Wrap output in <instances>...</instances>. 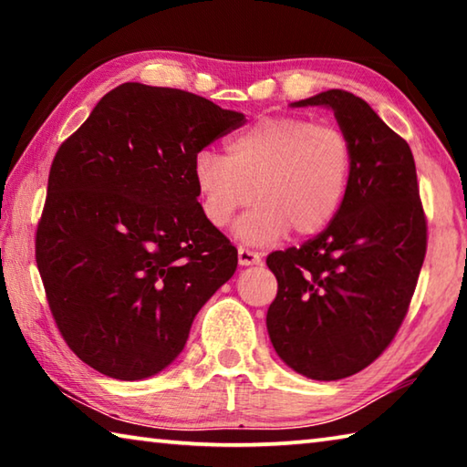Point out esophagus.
Returning a JSON list of instances; mask_svg holds the SVG:
<instances>
[{"instance_id": "34e87169", "label": "esophagus", "mask_w": 467, "mask_h": 467, "mask_svg": "<svg viewBox=\"0 0 467 467\" xmlns=\"http://www.w3.org/2000/svg\"><path fill=\"white\" fill-rule=\"evenodd\" d=\"M239 264L241 265H257V264H262V257H259V253L251 251L247 247H239Z\"/></svg>"}]
</instances>
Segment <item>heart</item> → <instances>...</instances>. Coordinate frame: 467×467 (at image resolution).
<instances>
[{
	"label": "heart",
	"instance_id": "heart-1",
	"mask_svg": "<svg viewBox=\"0 0 467 467\" xmlns=\"http://www.w3.org/2000/svg\"><path fill=\"white\" fill-rule=\"evenodd\" d=\"M354 144L311 117H265L226 140L224 158L203 150L193 185L203 218L224 228L255 200L236 234L267 244L292 231L313 236L337 216L350 189Z\"/></svg>",
	"mask_w": 467,
	"mask_h": 467
}]
</instances>
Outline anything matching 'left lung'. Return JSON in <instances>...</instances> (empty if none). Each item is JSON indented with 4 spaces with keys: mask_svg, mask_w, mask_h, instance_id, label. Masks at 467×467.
Here are the masks:
<instances>
[{
    "mask_svg": "<svg viewBox=\"0 0 467 467\" xmlns=\"http://www.w3.org/2000/svg\"><path fill=\"white\" fill-rule=\"evenodd\" d=\"M329 107L354 144L350 189L326 231L274 251L267 334L296 373L337 381L367 368L401 327L426 255V216L408 141L365 100L327 90L292 107Z\"/></svg>",
    "mask_w": 467,
    "mask_h": 467,
    "instance_id": "8db88e82",
    "label": "left lung"
}]
</instances>
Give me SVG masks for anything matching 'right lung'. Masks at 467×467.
Segmentation results:
<instances>
[{"label": "right lung", "instance_id": "1", "mask_svg": "<svg viewBox=\"0 0 467 467\" xmlns=\"http://www.w3.org/2000/svg\"><path fill=\"white\" fill-rule=\"evenodd\" d=\"M243 123L197 94L128 82L59 146L35 255L63 339L99 373H161L233 278L239 257L202 214L193 161Z\"/></svg>", "mask_w": 467, "mask_h": 467}]
</instances>
